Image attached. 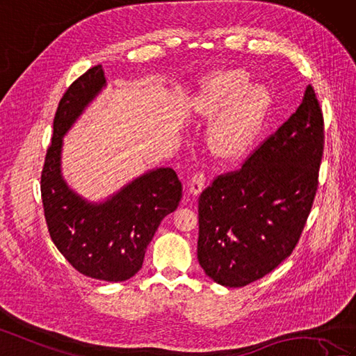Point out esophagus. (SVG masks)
Listing matches in <instances>:
<instances>
[{
  "mask_svg": "<svg viewBox=\"0 0 356 356\" xmlns=\"http://www.w3.org/2000/svg\"><path fill=\"white\" fill-rule=\"evenodd\" d=\"M204 186H205L204 174H196L188 182V193L191 196H197L200 195V191L204 190Z\"/></svg>",
  "mask_w": 356,
  "mask_h": 356,
  "instance_id": "1",
  "label": "esophagus"
}]
</instances>
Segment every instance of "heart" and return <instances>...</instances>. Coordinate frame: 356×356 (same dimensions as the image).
Wrapping results in <instances>:
<instances>
[{"label":"heart","mask_w":356,"mask_h":356,"mask_svg":"<svg viewBox=\"0 0 356 356\" xmlns=\"http://www.w3.org/2000/svg\"><path fill=\"white\" fill-rule=\"evenodd\" d=\"M208 127V148L222 160H235L250 148L271 106V94L248 83L243 70H218L202 79L193 99L200 115L216 113Z\"/></svg>","instance_id":"heart-1"}]
</instances>
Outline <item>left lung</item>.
I'll list each match as a JSON object with an SVG mask.
<instances>
[{
    "label": "left lung",
    "instance_id": "obj_1",
    "mask_svg": "<svg viewBox=\"0 0 356 356\" xmlns=\"http://www.w3.org/2000/svg\"><path fill=\"white\" fill-rule=\"evenodd\" d=\"M323 117L312 85L283 126L243 168L199 197L197 259L226 287L256 282L289 257L318 190Z\"/></svg>",
    "mask_w": 356,
    "mask_h": 356
}]
</instances>
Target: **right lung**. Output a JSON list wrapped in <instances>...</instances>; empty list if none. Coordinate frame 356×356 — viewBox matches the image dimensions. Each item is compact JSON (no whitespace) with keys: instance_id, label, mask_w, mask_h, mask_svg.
<instances>
[{"instance_id":"right-lung-1","label":"right lung","mask_w":356,"mask_h":356,"mask_svg":"<svg viewBox=\"0 0 356 356\" xmlns=\"http://www.w3.org/2000/svg\"><path fill=\"white\" fill-rule=\"evenodd\" d=\"M106 86L102 65H95L63 95L40 188L47 229L61 254L81 274L117 283L140 270L161 220L179 205L182 187L170 168L143 172L100 200L86 199L67 184L64 136Z\"/></svg>"}]
</instances>
